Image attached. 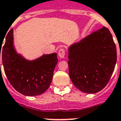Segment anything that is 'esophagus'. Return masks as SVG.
Listing matches in <instances>:
<instances>
[{"label": "esophagus", "mask_w": 121, "mask_h": 121, "mask_svg": "<svg viewBox=\"0 0 121 121\" xmlns=\"http://www.w3.org/2000/svg\"><path fill=\"white\" fill-rule=\"evenodd\" d=\"M58 54L60 58H65V50L64 48H60L58 50Z\"/></svg>", "instance_id": "34e87169"}]
</instances>
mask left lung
Wrapping results in <instances>:
<instances>
[{
  "label": "left lung",
  "instance_id": "8db88e82",
  "mask_svg": "<svg viewBox=\"0 0 121 121\" xmlns=\"http://www.w3.org/2000/svg\"><path fill=\"white\" fill-rule=\"evenodd\" d=\"M69 74L84 93L94 94L107 85L117 63V48L111 33L103 27L69 48Z\"/></svg>",
  "mask_w": 121,
  "mask_h": 121
}]
</instances>
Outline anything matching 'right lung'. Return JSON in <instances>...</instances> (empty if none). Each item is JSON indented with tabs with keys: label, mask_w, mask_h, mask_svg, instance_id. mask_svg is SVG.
Returning a JSON list of instances; mask_svg holds the SVG:
<instances>
[{
	"label": "right lung",
	"mask_w": 121,
	"mask_h": 121,
	"mask_svg": "<svg viewBox=\"0 0 121 121\" xmlns=\"http://www.w3.org/2000/svg\"><path fill=\"white\" fill-rule=\"evenodd\" d=\"M2 45L0 43V56L1 52L4 73L11 86L23 95L43 94L52 79L58 62L56 53L44 54L34 60H26L14 48L13 29L6 35L4 46Z\"/></svg>",
	"instance_id": "right-lung-1"
}]
</instances>
